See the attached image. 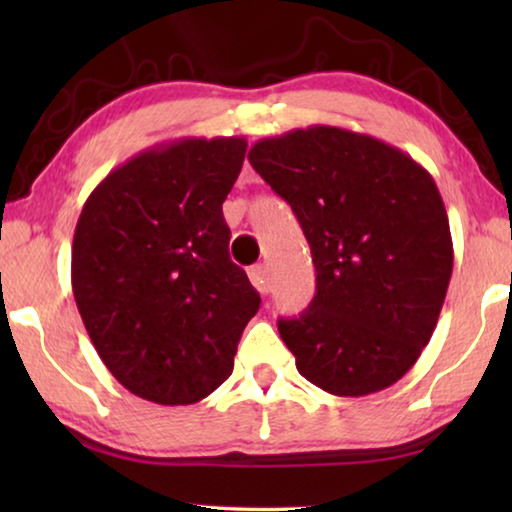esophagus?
Segmentation results:
<instances>
[{"instance_id":"esophagus-1","label":"esophagus","mask_w":512,"mask_h":512,"mask_svg":"<svg viewBox=\"0 0 512 512\" xmlns=\"http://www.w3.org/2000/svg\"><path fill=\"white\" fill-rule=\"evenodd\" d=\"M249 279H251V284L256 286L258 289V293H270V289H272V284H270V275H268V268H265V265H254V268L249 270Z\"/></svg>"}]
</instances>
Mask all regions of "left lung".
I'll return each mask as SVG.
<instances>
[{
  "mask_svg": "<svg viewBox=\"0 0 512 512\" xmlns=\"http://www.w3.org/2000/svg\"><path fill=\"white\" fill-rule=\"evenodd\" d=\"M249 163L291 205L317 268L310 307L277 324L298 373L335 396L391 387L429 345L452 277L436 181L396 146L333 125L261 139Z\"/></svg>",
  "mask_w": 512,
  "mask_h": 512,
  "instance_id": "obj_1",
  "label": "left lung"
}]
</instances>
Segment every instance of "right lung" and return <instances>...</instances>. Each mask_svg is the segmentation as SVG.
Instances as JSON below:
<instances>
[{
  "label": "right lung",
  "instance_id": "right-lung-1",
  "mask_svg": "<svg viewBox=\"0 0 512 512\" xmlns=\"http://www.w3.org/2000/svg\"><path fill=\"white\" fill-rule=\"evenodd\" d=\"M242 137H186L139 153L88 195L74 230L72 291L83 326L125 389L191 405L233 373L261 307L230 261L223 200Z\"/></svg>",
  "mask_w": 512,
  "mask_h": 512
}]
</instances>
